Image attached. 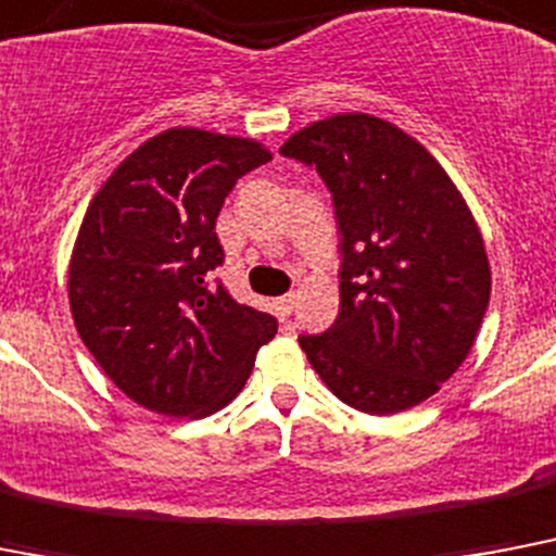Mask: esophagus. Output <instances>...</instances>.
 Masks as SVG:
<instances>
[{
    "label": "esophagus",
    "instance_id": "34e87169",
    "mask_svg": "<svg viewBox=\"0 0 556 556\" xmlns=\"http://www.w3.org/2000/svg\"><path fill=\"white\" fill-rule=\"evenodd\" d=\"M293 305H296V293H286V296H279V300H277V311H279V317H282V319H286V317H291Z\"/></svg>",
    "mask_w": 556,
    "mask_h": 556
}]
</instances>
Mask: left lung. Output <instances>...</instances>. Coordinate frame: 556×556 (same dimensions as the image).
<instances>
[{
  "instance_id": "8db88e82",
  "label": "left lung",
  "mask_w": 556,
  "mask_h": 556,
  "mask_svg": "<svg viewBox=\"0 0 556 556\" xmlns=\"http://www.w3.org/2000/svg\"><path fill=\"white\" fill-rule=\"evenodd\" d=\"M279 153L314 165L340 225V314L300 337L342 403L388 417L434 396L466 363L491 296L485 242L440 162L391 122L337 114Z\"/></svg>"
}]
</instances>
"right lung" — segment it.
I'll return each mask as SVG.
<instances>
[{
	"label": "right lung",
	"mask_w": 556,
	"mask_h": 556,
	"mask_svg": "<svg viewBox=\"0 0 556 556\" xmlns=\"http://www.w3.org/2000/svg\"><path fill=\"white\" fill-rule=\"evenodd\" d=\"M270 160L256 139L168 128L125 156L90 200L67 265L85 349L122 394L165 417L225 408L277 319L239 305L216 216L237 179Z\"/></svg>",
	"instance_id": "add662e5"
}]
</instances>
